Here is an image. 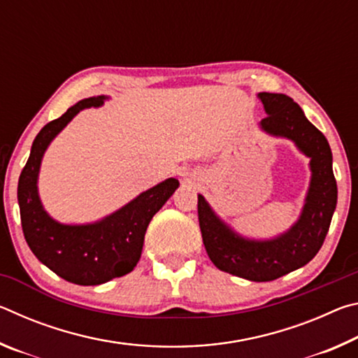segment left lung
I'll use <instances>...</instances> for the list:
<instances>
[{
	"instance_id": "1",
	"label": "left lung",
	"mask_w": 358,
	"mask_h": 358,
	"mask_svg": "<svg viewBox=\"0 0 358 358\" xmlns=\"http://www.w3.org/2000/svg\"><path fill=\"white\" fill-rule=\"evenodd\" d=\"M266 134L292 141L310 157L311 181L301 215L287 232L270 240H251L234 232L199 194L197 213L208 257L226 273L250 281H273L306 265L319 252L336 208L338 187L331 150L325 136L308 121L300 106L281 93H259Z\"/></svg>"
}]
</instances>
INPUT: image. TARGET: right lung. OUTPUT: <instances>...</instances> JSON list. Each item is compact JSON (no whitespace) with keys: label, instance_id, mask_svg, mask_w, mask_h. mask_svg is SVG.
I'll return each instance as SVG.
<instances>
[{"label":"right lung","instance_id":"right-lung-1","mask_svg":"<svg viewBox=\"0 0 358 358\" xmlns=\"http://www.w3.org/2000/svg\"><path fill=\"white\" fill-rule=\"evenodd\" d=\"M106 99V96H96L78 101L62 117L39 131L17 189L22 229L29 250L53 273L78 286H98L134 270L141 259L151 217L180 185L177 178H167L93 224L69 226L47 215L38 194L42 156L59 131L78 112L88 107H99Z\"/></svg>","mask_w":358,"mask_h":358}]
</instances>
